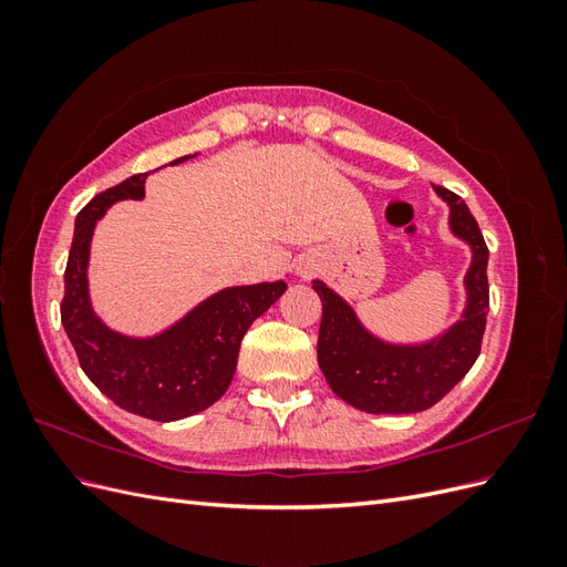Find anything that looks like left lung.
<instances>
[{
	"label": "left lung",
	"instance_id": "obj_1",
	"mask_svg": "<svg viewBox=\"0 0 567 567\" xmlns=\"http://www.w3.org/2000/svg\"><path fill=\"white\" fill-rule=\"evenodd\" d=\"M435 194L450 205V231L471 248L461 319L423 342H390L359 321L352 305L315 279L323 315L317 359L331 390L367 414H416L431 409L471 371L483 342L489 288V250L468 205L442 186Z\"/></svg>",
	"mask_w": 567,
	"mask_h": 567
}]
</instances>
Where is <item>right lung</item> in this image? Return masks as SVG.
I'll use <instances>...</instances> for the list:
<instances>
[{"mask_svg": "<svg viewBox=\"0 0 567 567\" xmlns=\"http://www.w3.org/2000/svg\"><path fill=\"white\" fill-rule=\"evenodd\" d=\"M146 177L148 173H142L106 188L75 217L61 321L82 371L109 400L136 416L169 423L198 414L227 392L246 331L284 296L286 281L221 288L153 336L111 329L94 312L90 296L92 238L111 205L144 198Z\"/></svg>", "mask_w": 567, "mask_h": 567, "instance_id": "add662e5", "label": "right lung"}]
</instances>
